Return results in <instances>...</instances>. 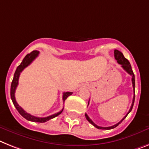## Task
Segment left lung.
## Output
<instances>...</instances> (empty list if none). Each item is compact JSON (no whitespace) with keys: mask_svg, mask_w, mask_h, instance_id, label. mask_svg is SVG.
Segmentation results:
<instances>
[{"mask_svg":"<svg viewBox=\"0 0 149 149\" xmlns=\"http://www.w3.org/2000/svg\"><path fill=\"white\" fill-rule=\"evenodd\" d=\"M114 57H115V59L117 61V63H120V64L121 65V67H123V70H124L125 71H127L129 74L130 75V76H132V87H133V92H134V96H133V99H132V105H131V107H130V111H129L128 113H127V115H126V116L123 117V119L120 121L119 123H117V124L113 125V126H111V127H99V126H97V125L94 123L92 120L90 119L89 117H88V115L86 113L85 115H86V118L87 119V120H88V122L91 123V124L93 125L94 127H96L97 129H99V130H111V129H113V128H115V127H117V126H118V125H119L120 123L121 122H122V121H123V120L126 118V117H127V116L129 114V113H130V112L132 111V107H133V104H134V101H135V76H134V73H133V72H132V67H131L130 63V62H129V61L127 59V58H125L124 56H123V53H122V52H120V51H118V50H114Z\"/></svg>","mask_w":149,"mask_h":149,"instance_id":"left-lung-1","label":"left lung"}]
</instances>
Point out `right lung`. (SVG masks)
Here are the masks:
<instances>
[{"label":"right lung","mask_w":149,"mask_h":149,"mask_svg":"<svg viewBox=\"0 0 149 149\" xmlns=\"http://www.w3.org/2000/svg\"><path fill=\"white\" fill-rule=\"evenodd\" d=\"M38 54H39V51H32L30 54H28L26 57H24V59L22 60V63L19 65L17 67V70L15 71L14 76H13V81H12V83H11V87H10V97L11 99H12V102H13V104H14L15 107L17 108V110L18 111V112L22 115V117H24L25 119H26L27 120L32 121V122H38V123H45L46 121L52 119V118H54L57 116H58L59 114H61L63 111V108L61 110L60 112L58 113H56L53 115H51V116H48V117H35V116H32L30 113H27L24 110L22 109L20 106L19 105L17 104V101H16V98H15V92H16V88H17V86H18L19 83V75H20V72H22L26 67H28L30 63H32V61L36 59V57H38ZM72 94V92H64L63 94V101L64 102V101L67 98V97L70 95H71Z\"/></svg>","instance_id":"right-lung-1"}]
</instances>
